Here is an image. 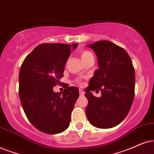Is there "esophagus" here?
Here are the masks:
<instances>
[{
  "mask_svg": "<svg viewBox=\"0 0 154 154\" xmlns=\"http://www.w3.org/2000/svg\"><path fill=\"white\" fill-rule=\"evenodd\" d=\"M79 95H81V96H83V95L85 94V91H84L83 90H82V89H79Z\"/></svg>",
  "mask_w": 154,
  "mask_h": 154,
  "instance_id": "1",
  "label": "esophagus"
}]
</instances>
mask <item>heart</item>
Here are the masks:
<instances>
[{"mask_svg":"<svg viewBox=\"0 0 154 154\" xmlns=\"http://www.w3.org/2000/svg\"><path fill=\"white\" fill-rule=\"evenodd\" d=\"M90 54H92L90 52H89V51H87V50H85V51H84L82 53V59H84V58H85V57H87V56H89V55H90ZM76 82V83H77V84H79V85H82V81H81V79H77V80L75 81Z\"/></svg>","mask_w":154,"mask_h":154,"instance_id":"heart-1","label":"heart"}]
</instances>
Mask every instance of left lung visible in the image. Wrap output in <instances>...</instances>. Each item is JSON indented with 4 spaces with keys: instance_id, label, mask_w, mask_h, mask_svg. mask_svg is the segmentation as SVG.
<instances>
[{
    "instance_id": "left-lung-1",
    "label": "left lung",
    "mask_w": 154,
    "mask_h": 154,
    "mask_svg": "<svg viewBox=\"0 0 154 154\" xmlns=\"http://www.w3.org/2000/svg\"><path fill=\"white\" fill-rule=\"evenodd\" d=\"M97 54L99 69L89 80L85 97L88 100L86 115L100 129L117 126L130 111L134 98L135 72L129 55L124 49L108 40L87 45ZM101 90L94 97L91 91Z\"/></svg>"
}]
</instances>
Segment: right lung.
Listing matches in <instances>:
<instances>
[{
  "mask_svg": "<svg viewBox=\"0 0 154 154\" xmlns=\"http://www.w3.org/2000/svg\"><path fill=\"white\" fill-rule=\"evenodd\" d=\"M73 45H39L25 57L19 73V96L23 109L30 123L39 131L55 134L69 125L71 113L79 97V89L69 87L63 93L53 87L63 77L66 62Z\"/></svg>",
  "mask_w": 154,
  "mask_h": 154,
  "instance_id": "add662e5",
  "label": "right lung"
}]
</instances>
